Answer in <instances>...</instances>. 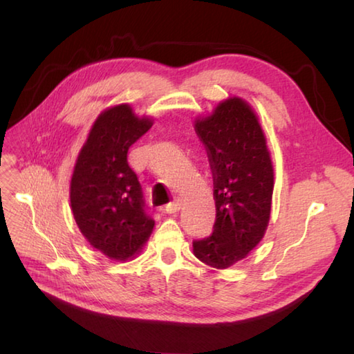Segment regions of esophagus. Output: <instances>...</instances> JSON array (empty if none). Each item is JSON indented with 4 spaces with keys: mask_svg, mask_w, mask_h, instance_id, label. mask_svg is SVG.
<instances>
[{
    "mask_svg": "<svg viewBox=\"0 0 354 354\" xmlns=\"http://www.w3.org/2000/svg\"><path fill=\"white\" fill-rule=\"evenodd\" d=\"M179 208H181V204H179V201L176 199V201H171L170 204H167L165 205V213H169V214H173V213H176V212H179Z\"/></svg>",
    "mask_w": 354,
    "mask_h": 354,
    "instance_id": "esophagus-1",
    "label": "esophagus"
}]
</instances>
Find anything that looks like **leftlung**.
Here are the masks:
<instances>
[{"label":"left lung","instance_id":"8db88e82","mask_svg":"<svg viewBox=\"0 0 354 354\" xmlns=\"http://www.w3.org/2000/svg\"><path fill=\"white\" fill-rule=\"evenodd\" d=\"M194 129L213 170L216 222L213 234L193 242V254L216 269L243 260L268 228L274 167L259 117L240 97H228Z\"/></svg>","mask_w":354,"mask_h":354}]
</instances>
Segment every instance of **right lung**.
<instances>
[{"label":"right lung","instance_id":"right-lung-1","mask_svg":"<svg viewBox=\"0 0 354 354\" xmlns=\"http://www.w3.org/2000/svg\"><path fill=\"white\" fill-rule=\"evenodd\" d=\"M153 124L120 103L100 112L74 165L70 201L88 243L111 260L137 257L155 227L141 185L127 164V150Z\"/></svg>","mask_w":354,"mask_h":354}]
</instances>
